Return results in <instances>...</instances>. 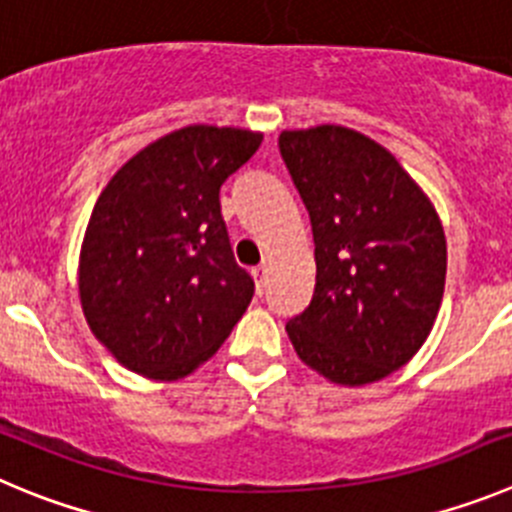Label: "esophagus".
<instances>
[{
  "label": "esophagus",
  "mask_w": 512,
  "mask_h": 512,
  "mask_svg": "<svg viewBox=\"0 0 512 512\" xmlns=\"http://www.w3.org/2000/svg\"><path fill=\"white\" fill-rule=\"evenodd\" d=\"M265 273H267V267L260 265L252 270V275H255V285H257V293H262V288H265Z\"/></svg>",
  "instance_id": "obj_1"
}]
</instances>
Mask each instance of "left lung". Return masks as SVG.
<instances>
[{
    "label": "left lung",
    "instance_id": "obj_1",
    "mask_svg": "<svg viewBox=\"0 0 512 512\" xmlns=\"http://www.w3.org/2000/svg\"><path fill=\"white\" fill-rule=\"evenodd\" d=\"M311 216L316 288L285 324L336 385L388 377L421 349L444 298L446 237L434 204L382 145L339 124L278 140Z\"/></svg>",
    "mask_w": 512,
    "mask_h": 512
}]
</instances>
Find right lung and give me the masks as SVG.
Wrapping results in <instances>:
<instances>
[{
	"mask_svg": "<svg viewBox=\"0 0 512 512\" xmlns=\"http://www.w3.org/2000/svg\"><path fill=\"white\" fill-rule=\"evenodd\" d=\"M260 142V132L191 124L127 160L96 199L78 296L127 370L191 375L250 306L255 283L232 255L219 188Z\"/></svg>",
	"mask_w": 512,
	"mask_h": 512,
	"instance_id": "obj_1",
	"label": "right lung"
}]
</instances>
